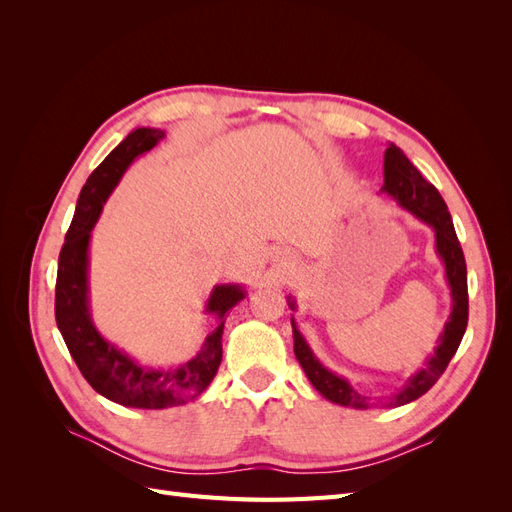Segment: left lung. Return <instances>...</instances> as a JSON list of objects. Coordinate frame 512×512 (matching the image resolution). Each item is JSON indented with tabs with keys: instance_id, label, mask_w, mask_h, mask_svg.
<instances>
[{
	"instance_id": "left-lung-1",
	"label": "left lung",
	"mask_w": 512,
	"mask_h": 512,
	"mask_svg": "<svg viewBox=\"0 0 512 512\" xmlns=\"http://www.w3.org/2000/svg\"><path fill=\"white\" fill-rule=\"evenodd\" d=\"M382 192L393 196L399 203V207H404L406 211L416 215L418 220L429 224L433 232H436V252L444 262L446 282L451 286L453 309L438 339V348L431 354V359H427L425 367L418 369L399 393L378 399V404L376 401H371V397L356 393L346 378L335 376L333 371L324 367L314 356L312 348L305 344V337L299 333L297 324H294V318H290L292 337H294V354H297V361L301 363L309 382L314 384V389L322 397L333 401V404L356 408V410H367L374 406L397 408L425 395L444 374L446 365L451 363L461 344V337L468 327V271H466V258H463V250L451 220V213H448L440 192L433 188L421 173H418V168L404 156V151L393 143L384 151ZM288 305L290 309H294V301L288 299Z\"/></svg>"
}]
</instances>
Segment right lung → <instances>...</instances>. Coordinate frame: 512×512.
Here are the masks:
<instances>
[{"mask_svg":"<svg viewBox=\"0 0 512 512\" xmlns=\"http://www.w3.org/2000/svg\"><path fill=\"white\" fill-rule=\"evenodd\" d=\"M162 138V130L136 128L89 175L79 200H76L66 243L59 252L55 284L57 327L83 378L91 384V389L115 404L143 410L181 406L207 389L222 363L226 312L245 297V290L239 284L215 286L205 312L218 318V327L205 337V344L194 359L175 367L153 369L138 365L126 352L108 344L91 322L87 286L91 228L98 222L102 205L115 190L126 168L145 151L156 147Z\"/></svg>","mask_w":512,"mask_h":512,"instance_id":"right-lung-1","label":"right lung"}]
</instances>
